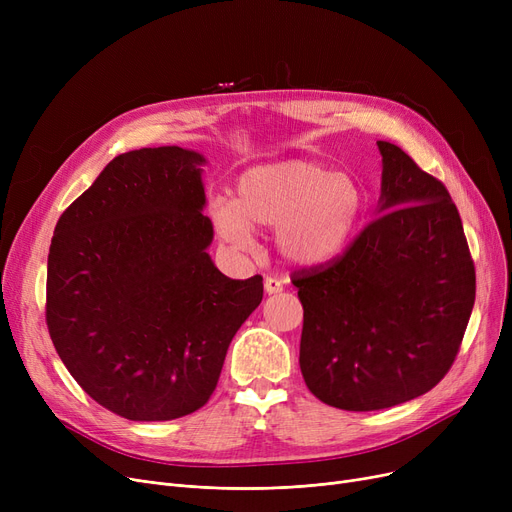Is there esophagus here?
I'll return each instance as SVG.
<instances>
[{
    "label": "esophagus",
    "mask_w": 512,
    "mask_h": 512,
    "mask_svg": "<svg viewBox=\"0 0 512 512\" xmlns=\"http://www.w3.org/2000/svg\"><path fill=\"white\" fill-rule=\"evenodd\" d=\"M265 292L267 294H278V292H282L284 290V282L282 280H278V278H265Z\"/></svg>",
    "instance_id": "34e87169"
}]
</instances>
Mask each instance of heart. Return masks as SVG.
Listing matches in <instances>:
<instances>
[{
    "mask_svg": "<svg viewBox=\"0 0 512 512\" xmlns=\"http://www.w3.org/2000/svg\"><path fill=\"white\" fill-rule=\"evenodd\" d=\"M367 197L351 174L313 159H286L247 170L234 199L209 205L215 232L232 249L253 247V228H274L280 259L301 270L336 261L351 247Z\"/></svg>",
    "mask_w": 512,
    "mask_h": 512,
    "instance_id": "b5f03b06",
    "label": "heart"
}]
</instances>
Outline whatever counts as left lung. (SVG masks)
<instances>
[{"mask_svg":"<svg viewBox=\"0 0 512 512\" xmlns=\"http://www.w3.org/2000/svg\"><path fill=\"white\" fill-rule=\"evenodd\" d=\"M378 149V218L340 259L292 278L305 311V384L344 411H380L432 390L475 303V267L446 186L394 143Z\"/></svg>","mask_w":512,"mask_h":512,"instance_id":"1","label":"left lung"}]
</instances>
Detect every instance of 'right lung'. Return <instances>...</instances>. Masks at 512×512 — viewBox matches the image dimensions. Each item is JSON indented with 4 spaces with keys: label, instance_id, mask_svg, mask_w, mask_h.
Segmentation results:
<instances>
[{
    "label": "right lung",
    "instance_id": "right-lung-1",
    "mask_svg": "<svg viewBox=\"0 0 512 512\" xmlns=\"http://www.w3.org/2000/svg\"><path fill=\"white\" fill-rule=\"evenodd\" d=\"M207 159L176 145L114 157L58 220L47 257V328L93 400L130 421L201 409L263 278L211 261Z\"/></svg>",
    "mask_w": 512,
    "mask_h": 512
}]
</instances>
